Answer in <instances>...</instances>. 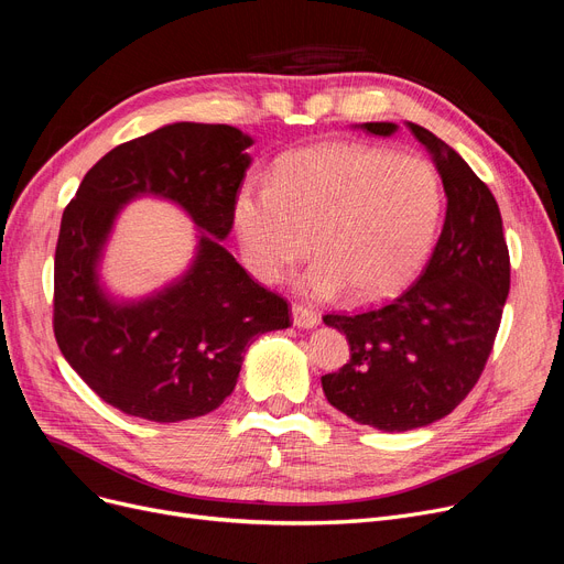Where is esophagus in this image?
<instances>
[{
    "label": "esophagus",
    "instance_id": "1",
    "mask_svg": "<svg viewBox=\"0 0 564 564\" xmlns=\"http://www.w3.org/2000/svg\"><path fill=\"white\" fill-rule=\"evenodd\" d=\"M292 323H295L297 327L302 329H308V327H315L317 323H321V313L308 308L306 304H300L295 302L292 304Z\"/></svg>",
    "mask_w": 564,
    "mask_h": 564
}]
</instances>
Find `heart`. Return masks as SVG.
I'll list each match as a JSON object with an SVG mask.
<instances>
[{
    "mask_svg": "<svg viewBox=\"0 0 564 564\" xmlns=\"http://www.w3.org/2000/svg\"><path fill=\"white\" fill-rule=\"evenodd\" d=\"M445 212L435 165L384 147L327 142L288 154L272 182L243 184L235 228L251 272L279 281L297 260L313 295L355 302L401 292L429 260Z\"/></svg>",
    "mask_w": 564,
    "mask_h": 564,
    "instance_id": "1",
    "label": "heart"
}]
</instances>
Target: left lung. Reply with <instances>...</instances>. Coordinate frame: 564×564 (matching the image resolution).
<instances>
[{
	"label": "left lung",
	"mask_w": 564,
	"mask_h": 564,
	"mask_svg": "<svg viewBox=\"0 0 564 564\" xmlns=\"http://www.w3.org/2000/svg\"><path fill=\"white\" fill-rule=\"evenodd\" d=\"M408 129L443 177V232L417 281L397 300L323 317L350 343V361L323 376L327 401L380 431L429 426L470 394L509 295V249L494 193L447 142L412 121ZM361 131L391 135L397 124L369 121Z\"/></svg>",
	"instance_id": "1"
}]
</instances>
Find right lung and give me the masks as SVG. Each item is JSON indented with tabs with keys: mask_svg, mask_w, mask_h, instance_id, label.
<instances>
[{
	"mask_svg": "<svg viewBox=\"0 0 564 564\" xmlns=\"http://www.w3.org/2000/svg\"><path fill=\"white\" fill-rule=\"evenodd\" d=\"M249 144V135L228 124L163 127L110 150L62 214L57 346L89 389L131 417L170 424L216 410L235 389L249 343L290 325L288 302L218 243L232 230ZM138 192L175 199L208 235L177 286L117 307L95 283V262L118 205Z\"/></svg>",
	"mask_w": 564,
	"mask_h": 564,
	"instance_id": "obj_1",
	"label": "right lung"
}]
</instances>
